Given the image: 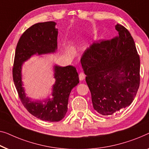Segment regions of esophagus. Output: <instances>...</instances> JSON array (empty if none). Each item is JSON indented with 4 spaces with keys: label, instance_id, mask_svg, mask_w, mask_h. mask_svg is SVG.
Wrapping results in <instances>:
<instances>
[{
    "label": "esophagus",
    "instance_id": "esophagus-1",
    "mask_svg": "<svg viewBox=\"0 0 149 149\" xmlns=\"http://www.w3.org/2000/svg\"><path fill=\"white\" fill-rule=\"evenodd\" d=\"M85 78V74H84V73L83 72H81L79 74V79L80 81H83V80H84V79Z\"/></svg>",
    "mask_w": 149,
    "mask_h": 149
}]
</instances>
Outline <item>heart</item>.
<instances>
[{"label":"heart","mask_w":149,"mask_h":149,"mask_svg":"<svg viewBox=\"0 0 149 149\" xmlns=\"http://www.w3.org/2000/svg\"><path fill=\"white\" fill-rule=\"evenodd\" d=\"M67 49H68V52L69 53H70V54L74 53V49H73L72 48H71V47H68Z\"/></svg>","instance_id":"b5f03b06"}]
</instances>
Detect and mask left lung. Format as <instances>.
<instances>
[{
    "label": "left lung",
    "mask_w": 149,
    "mask_h": 149,
    "mask_svg": "<svg viewBox=\"0 0 149 149\" xmlns=\"http://www.w3.org/2000/svg\"><path fill=\"white\" fill-rule=\"evenodd\" d=\"M118 37L93 42L81 63L95 110L110 116L130 105L140 85V58L128 30L117 24Z\"/></svg>",
    "instance_id": "left-lung-1"
}]
</instances>
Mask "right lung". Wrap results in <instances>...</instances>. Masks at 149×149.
I'll list each match as a JSON object with an SVG mask.
<instances>
[{
	"instance_id": "1",
	"label": "right lung",
	"mask_w": 149,
	"mask_h": 149,
	"mask_svg": "<svg viewBox=\"0 0 149 149\" xmlns=\"http://www.w3.org/2000/svg\"><path fill=\"white\" fill-rule=\"evenodd\" d=\"M54 21L38 23L27 29L17 43L13 77L19 98L30 113L39 119L58 122L63 119L68 110L71 91L79 83V74L73 66L53 67L55 83L50 97L44 100H32L26 96L22 82V66L34 55L41 56L56 52L58 29Z\"/></svg>"
}]
</instances>
